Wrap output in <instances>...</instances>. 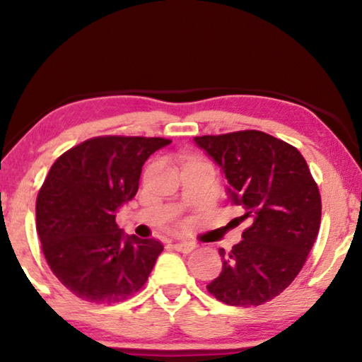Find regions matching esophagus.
<instances>
[{
	"label": "esophagus",
	"instance_id": "obj_1",
	"mask_svg": "<svg viewBox=\"0 0 362 362\" xmlns=\"http://www.w3.org/2000/svg\"><path fill=\"white\" fill-rule=\"evenodd\" d=\"M173 247H175L177 252H182V254H189L191 250H194L196 244H192V242H186V240H180V242H175Z\"/></svg>",
	"mask_w": 362,
	"mask_h": 362
}]
</instances>
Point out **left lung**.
Instances as JSON below:
<instances>
[{"label":"left lung","instance_id":"left-lung-1","mask_svg":"<svg viewBox=\"0 0 362 362\" xmlns=\"http://www.w3.org/2000/svg\"><path fill=\"white\" fill-rule=\"evenodd\" d=\"M194 143L221 168L227 194L252 219L207 285L232 306H259L280 295L305 265L320 230L321 197L305 158L295 146L245 130L196 136Z\"/></svg>","mask_w":362,"mask_h":362}]
</instances>
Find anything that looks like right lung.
<instances>
[{"label":"right lung","mask_w":362,"mask_h":362,"mask_svg":"<svg viewBox=\"0 0 362 362\" xmlns=\"http://www.w3.org/2000/svg\"><path fill=\"white\" fill-rule=\"evenodd\" d=\"M165 138L97 136L59 156L36 201V229L52 274L78 298L118 303L145 285L161 242L128 235L115 216L138 191Z\"/></svg>","instance_id":"obj_1"}]
</instances>
